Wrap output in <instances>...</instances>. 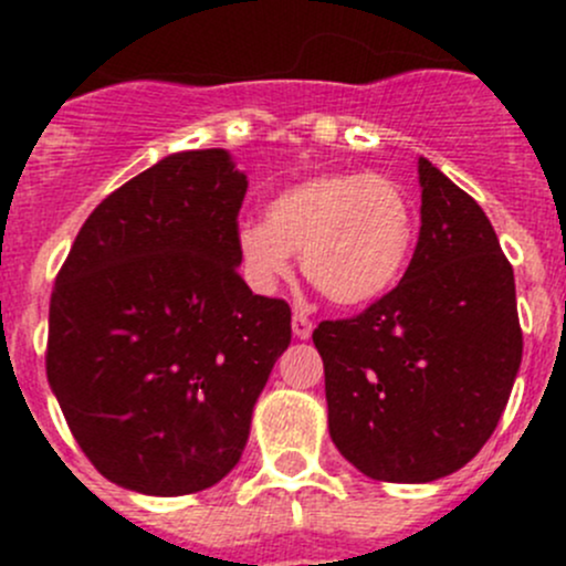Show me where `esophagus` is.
I'll return each instance as SVG.
<instances>
[{"label": "esophagus", "instance_id": "1", "mask_svg": "<svg viewBox=\"0 0 566 566\" xmlns=\"http://www.w3.org/2000/svg\"><path fill=\"white\" fill-rule=\"evenodd\" d=\"M312 328H315V325H312V319L306 317L304 312H295V315H293V334L298 336V339H310Z\"/></svg>", "mask_w": 566, "mask_h": 566}]
</instances>
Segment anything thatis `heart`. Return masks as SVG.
Listing matches in <instances>:
<instances>
[{
	"label": "heart",
	"instance_id": "b5f03b06",
	"mask_svg": "<svg viewBox=\"0 0 566 566\" xmlns=\"http://www.w3.org/2000/svg\"><path fill=\"white\" fill-rule=\"evenodd\" d=\"M416 243V208L397 180L375 172H319L273 193L265 221L235 230L243 276L271 293L293 273L339 306H367L402 279Z\"/></svg>",
	"mask_w": 566,
	"mask_h": 566
}]
</instances>
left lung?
Listing matches in <instances>:
<instances>
[{"label": "left lung", "instance_id": "obj_1", "mask_svg": "<svg viewBox=\"0 0 566 566\" xmlns=\"http://www.w3.org/2000/svg\"><path fill=\"white\" fill-rule=\"evenodd\" d=\"M421 230L402 282L312 339L328 432L380 482L421 484L476 458L523 358L515 273L484 210L419 158Z\"/></svg>", "mask_w": 566, "mask_h": 566}]
</instances>
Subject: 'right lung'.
<instances>
[{
    "mask_svg": "<svg viewBox=\"0 0 566 566\" xmlns=\"http://www.w3.org/2000/svg\"><path fill=\"white\" fill-rule=\"evenodd\" d=\"M247 188L221 147L172 153L108 193L56 273L45 375L119 488L188 495L241 460L290 345V306L238 273Z\"/></svg>",
    "mask_w": 566,
    "mask_h": 566,
    "instance_id": "right-lung-1",
    "label": "right lung"
}]
</instances>
